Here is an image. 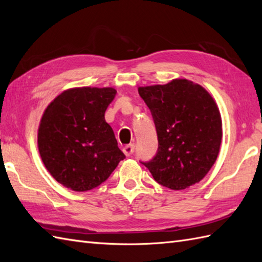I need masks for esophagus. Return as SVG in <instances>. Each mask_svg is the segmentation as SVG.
<instances>
[{
	"label": "esophagus",
	"instance_id": "1",
	"mask_svg": "<svg viewBox=\"0 0 262 262\" xmlns=\"http://www.w3.org/2000/svg\"><path fill=\"white\" fill-rule=\"evenodd\" d=\"M134 149H135L134 144H129V145H126L122 147V151H124L126 157H130V155L134 153Z\"/></svg>",
	"mask_w": 262,
	"mask_h": 262
}]
</instances>
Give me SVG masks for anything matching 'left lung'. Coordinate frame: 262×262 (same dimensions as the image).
<instances>
[{"label":"left lung","instance_id":"1","mask_svg":"<svg viewBox=\"0 0 262 262\" xmlns=\"http://www.w3.org/2000/svg\"><path fill=\"white\" fill-rule=\"evenodd\" d=\"M151 111L159 147L141 163L160 185L181 190L199 182L215 163L222 142L219 108L203 86L185 79L138 88Z\"/></svg>","mask_w":262,"mask_h":262}]
</instances>
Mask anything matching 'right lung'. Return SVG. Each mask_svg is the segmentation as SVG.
Masks as SVG:
<instances>
[{
    "label": "right lung",
    "instance_id": "right-lung-1",
    "mask_svg": "<svg viewBox=\"0 0 262 262\" xmlns=\"http://www.w3.org/2000/svg\"><path fill=\"white\" fill-rule=\"evenodd\" d=\"M117 91L76 88L60 93L43 113L38 148L46 169L74 191H86L108 179L126 157L104 113Z\"/></svg>",
    "mask_w": 262,
    "mask_h": 262
}]
</instances>
